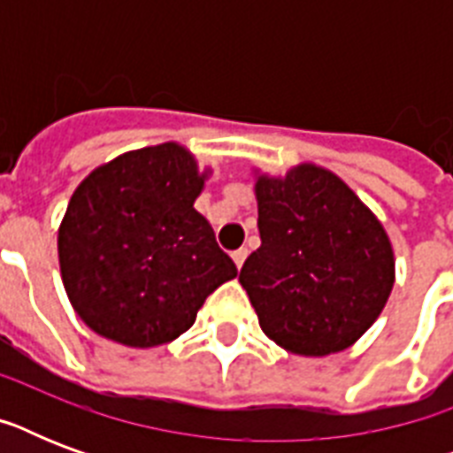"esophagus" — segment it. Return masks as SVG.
Masks as SVG:
<instances>
[{"instance_id": "esophagus-1", "label": "esophagus", "mask_w": 453, "mask_h": 453, "mask_svg": "<svg viewBox=\"0 0 453 453\" xmlns=\"http://www.w3.org/2000/svg\"><path fill=\"white\" fill-rule=\"evenodd\" d=\"M244 258H247V249H237V251H233V261L234 265H237V270L244 265Z\"/></svg>"}]
</instances>
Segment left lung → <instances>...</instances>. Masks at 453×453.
Masks as SVG:
<instances>
[{
  "label": "left lung",
  "mask_w": 453,
  "mask_h": 453,
  "mask_svg": "<svg viewBox=\"0 0 453 453\" xmlns=\"http://www.w3.org/2000/svg\"><path fill=\"white\" fill-rule=\"evenodd\" d=\"M261 247L240 273L265 336L296 355L345 350L386 305L393 247L355 192L312 164L256 183Z\"/></svg>",
  "instance_id": "left-lung-1"
}]
</instances>
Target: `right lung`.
I'll list each match as a JSON object with an SVG mask.
<instances>
[{
  "label": "right lung",
  "mask_w": 453,
  "mask_h": 453,
  "mask_svg": "<svg viewBox=\"0 0 453 453\" xmlns=\"http://www.w3.org/2000/svg\"><path fill=\"white\" fill-rule=\"evenodd\" d=\"M204 176L176 143L129 152L74 190L58 230L60 275L101 336L152 348L180 336L237 275L195 199Z\"/></svg>",
  "instance_id": "right-lung-1"
}]
</instances>
